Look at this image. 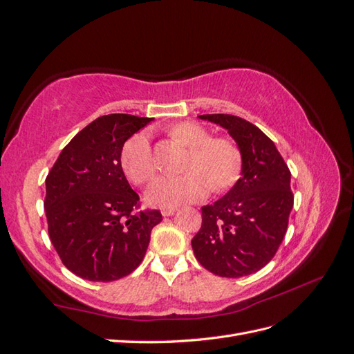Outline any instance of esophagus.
Wrapping results in <instances>:
<instances>
[{"mask_svg": "<svg viewBox=\"0 0 354 354\" xmlns=\"http://www.w3.org/2000/svg\"><path fill=\"white\" fill-rule=\"evenodd\" d=\"M176 212V209L175 208H169V209H162L161 211V214H162V217H171Z\"/></svg>", "mask_w": 354, "mask_h": 354, "instance_id": "1", "label": "esophagus"}]
</instances>
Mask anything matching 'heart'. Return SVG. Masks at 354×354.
<instances>
[{
    "label": "heart",
    "instance_id": "1",
    "mask_svg": "<svg viewBox=\"0 0 354 354\" xmlns=\"http://www.w3.org/2000/svg\"><path fill=\"white\" fill-rule=\"evenodd\" d=\"M170 136L190 147L184 164V175L160 178L147 188L146 202L152 207L174 208L203 199L212 192L231 188L241 175L243 155L232 140L211 138L199 123L180 122L170 128ZM120 164L128 179L146 184L155 175V160L149 136L145 131L127 140L122 147Z\"/></svg>",
    "mask_w": 354,
    "mask_h": 354
}]
</instances>
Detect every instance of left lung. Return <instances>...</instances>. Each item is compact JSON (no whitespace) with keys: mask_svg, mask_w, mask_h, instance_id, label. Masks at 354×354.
<instances>
[{"mask_svg":"<svg viewBox=\"0 0 354 354\" xmlns=\"http://www.w3.org/2000/svg\"><path fill=\"white\" fill-rule=\"evenodd\" d=\"M225 128L243 155L241 178L221 199L202 207L192 240L196 259L221 277H243L266 267L288 227L294 196L291 171L274 143L245 119L202 114Z\"/></svg>","mask_w":354,"mask_h":354,"instance_id":"left-lung-1","label":"left lung"}]
</instances>
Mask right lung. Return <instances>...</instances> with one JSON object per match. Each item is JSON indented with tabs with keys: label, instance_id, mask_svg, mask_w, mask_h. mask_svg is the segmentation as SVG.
<instances>
[{
	"label": "right lung",
	"instance_id": "1",
	"mask_svg": "<svg viewBox=\"0 0 354 354\" xmlns=\"http://www.w3.org/2000/svg\"><path fill=\"white\" fill-rule=\"evenodd\" d=\"M153 120L106 114L81 129L46 176L45 212L51 243L81 279L111 282L143 261L160 211L134 212L140 201L122 170L127 140Z\"/></svg>",
	"mask_w": 354,
	"mask_h": 354
}]
</instances>
